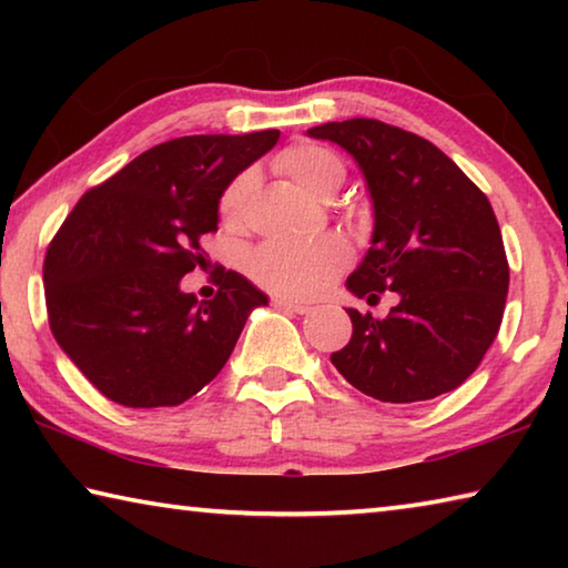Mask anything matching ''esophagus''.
<instances>
[{
  "mask_svg": "<svg viewBox=\"0 0 568 568\" xmlns=\"http://www.w3.org/2000/svg\"><path fill=\"white\" fill-rule=\"evenodd\" d=\"M273 307H277V311H291V313H297V315H305V313L313 311V307L307 303L287 301V297H273Z\"/></svg>",
  "mask_w": 568,
  "mask_h": 568,
  "instance_id": "1",
  "label": "esophagus"
}]
</instances>
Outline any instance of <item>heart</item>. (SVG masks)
Listing matches in <instances>:
<instances>
[{"label": "heart", "mask_w": 568, "mask_h": 568, "mask_svg": "<svg viewBox=\"0 0 568 568\" xmlns=\"http://www.w3.org/2000/svg\"><path fill=\"white\" fill-rule=\"evenodd\" d=\"M277 172L311 197H328L341 187L345 168L335 152L318 145H293L275 160ZM253 190V175L243 172L225 187L220 197V220L227 227L243 223L247 195ZM348 243L338 235H315L303 243H265L250 255L247 271L267 291L311 297L331 285L345 263H348Z\"/></svg>", "instance_id": "b5f03b06"}]
</instances>
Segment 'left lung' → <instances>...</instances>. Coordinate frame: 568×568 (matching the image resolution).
<instances>
[{"instance_id":"8db88e82","label":"left lung","mask_w":568,"mask_h":568,"mask_svg":"<svg viewBox=\"0 0 568 568\" xmlns=\"http://www.w3.org/2000/svg\"><path fill=\"white\" fill-rule=\"evenodd\" d=\"M307 138L355 160L373 207L371 247L348 275L355 297L396 293L388 318L351 315L331 361L353 388L383 403L430 400L458 388L504 318L508 263L488 197L434 142L378 120L325 122Z\"/></svg>"}]
</instances>
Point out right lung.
<instances>
[{"label": "right lung", "instance_id": "obj_1", "mask_svg": "<svg viewBox=\"0 0 568 568\" xmlns=\"http://www.w3.org/2000/svg\"><path fill=\"white\" fill-rule=\"evenodd\" d=\"M277 130L162 142L92 187L44 257L54 341L94 388L128 408L180 406L213 381L267 295L227 271L213 301L182 291L203 267L220 197L275 148Z\"/></svg>", "mask_w": 568, "mask_h": 568}]
</instances>
